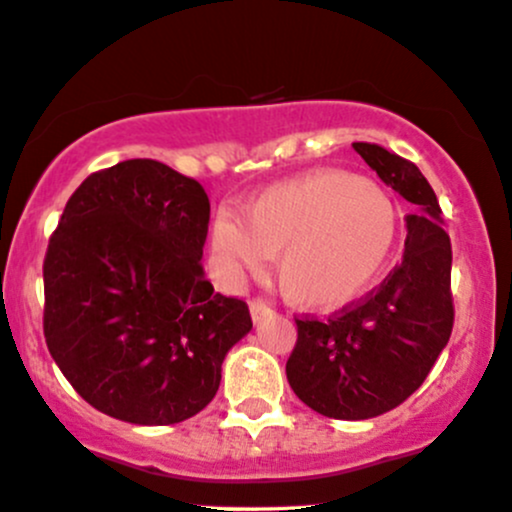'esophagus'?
Wrapping results in <instances>:
<instances>
[{"label":"esophagus","mask_w":512,"mask_h":512,"mask_svg":"<svg viewBox=\"0 0 512 512\" xmlns=\"http://www.w3.org/2000/svg\"><path fill=\"white\" fill-rule=\"evenodd\" d=\"M249 311H251V320H254V323H261V320L266 318V315H270V311H273V308H270L263 299H254L249 304Z\"/></svg>","instance_id":"34e87169"}]
</instances>
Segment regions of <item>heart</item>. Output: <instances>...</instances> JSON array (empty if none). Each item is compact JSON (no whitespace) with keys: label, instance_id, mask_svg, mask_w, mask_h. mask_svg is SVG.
<instances>
[{"label":"heart","instance_id":"1","mask_svg":"<svg viewBox=\"0 0 512 512\" xmlns=\"http://www.w3.org/2000/svg\"><path fill=\"white\" fill-rule=\"evenodd\" d=\"M399 239V211L375 182L320 170L251 197L242 223L218 216L213 249L232 277L275 258L280 292L304 311H337L382 275Z\"/></svg>","mask_w":512,"mask_h":512}]
</instances>
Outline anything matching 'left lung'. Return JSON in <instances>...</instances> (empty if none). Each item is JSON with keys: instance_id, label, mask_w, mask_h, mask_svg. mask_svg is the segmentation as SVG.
Here are the masks:
<instances>
[{"instance_id": "obj_1", "label": "left lung", "mask_w": 512, "mask_h": 512, "mask_svg": "<svg viewBox=\"0 0 512 512\" xmlns=\"http://www.w3.org/2000/svg\"><path fill=\"white\" fill-rule=\"evenodd\" d=\"M353 149L418 213L406 218L403 261L380 287L330 320L296 318L289 387L315 413L337 420H368L406 401L453 330V256L437 194L415 163L380 144L353 142Z\"/></svg>"}]
</instances>
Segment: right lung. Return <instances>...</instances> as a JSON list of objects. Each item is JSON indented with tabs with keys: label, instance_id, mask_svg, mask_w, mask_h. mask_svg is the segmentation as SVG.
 Masks as SVG:
<instances>
[{
	"label": "right lung",
	"instance_id": "obj_1",
	"mask_svg": "<svg viewBox=\"0 0 512 512\" xmlns=\"http://www.w3.org/2000/svg\"><path fill=\"white\" fill-rule=\"evenodd\" d=\"M197 180L130 159L68 199L44 256V339L73 389L111 418L175 425L211 403L249 306L213 292Z\"/></svg>",
	"mask_w": 512,
	"mask_h": 512
}]
</instances>
